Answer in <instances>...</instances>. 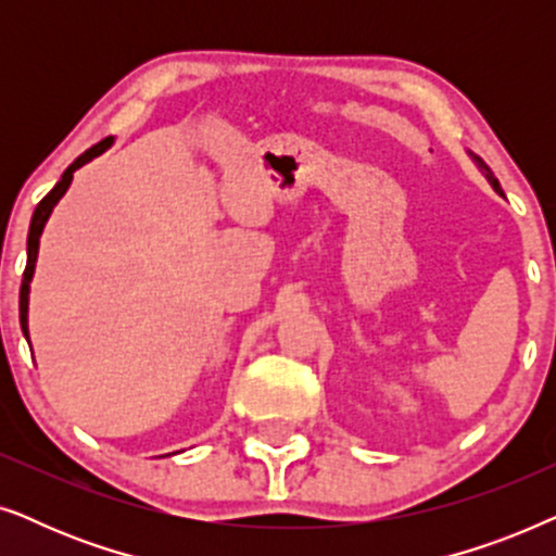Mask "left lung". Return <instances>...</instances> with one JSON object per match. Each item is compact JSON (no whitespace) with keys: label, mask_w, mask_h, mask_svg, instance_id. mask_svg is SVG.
Returning a JSON list of instances; mask_svg holds the SVG:
<instances>
[{"label":"left lung","mask_w":556,"mask_h":556,"mask_svg":"<svg viewBox=\"0 0 556 556\" xmlns=\"http://www.w3.org/2000/svg\"><path fill=\"white\" fill-rule=\"evenodd\" d=\"M468 156H470V159H473V164L478 166V172H481V174H483V177H485V179H489V185H491L493 189H496V192H498V194H504V192H501V185H498V179H496V177H493V172L489 169V164H485L481 156H476V154H473V151H468Z\"/></svg>","instance_id":"obj_1"}]
</instances>
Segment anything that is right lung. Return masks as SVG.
Masks as SVG:
<instances>
[{"instance_id":"add662e5","label":"right lung","mask_w":556,"mask_h":556,"mask_svg":"<svg viewBox=\"0 0 556 556\" xmlns=\"http://www.w3.org/2000/svg\"><path fill=\"white\" fill-rule=\"evenodd\" d=\"M111 143H113V139H103L101 143H96V147H90V149L86 151V154H80L78 159H75V162L63 172V177H60L58 185L52 187L50 192L42 197V202L35 207L33 223H29V235H27V265H25V276H22V288H20V326H22V333H25L27 341H29V329H27L29 283H33V276H35L37 250H40V235H42V230H45V225H48L52 210H55V204L60 202V197H63V194L67 192V187H71L75 169H80L83 164L90 162V159H96L98 154H103V151L109 149Z\"/></svg>"}]
</instances>
